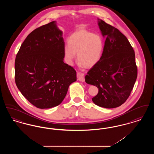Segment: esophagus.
Here are the masks:
<instances>
[{"label":"esophagus","mask_w":154,"mask_h":154,"mask_svg":"<svg viewBox=\"0 0 154 154\" xmlns=\"http://www.w3.org/2000/svg\"><path fill=\"white\" fill-rule=\"evenodd\" d=\"M77 79L78 80L80 81L81 82H84L85 81V78H84V74L81 72H78L77 74Z\"/></svg>","instance_id":"1"}]
</instances>
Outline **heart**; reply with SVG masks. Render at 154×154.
Instances as JSON below:
<instances>
[{"instance_id": "b5f03b06", "label": "heart", "mask_w": 154, "mask_h": 154, "mask_svg": "<svg viewBox=\"0 0 154 154\" xmlns=\"http://www.w3.org/2000/svg\"><path fill=\"white\" fill-rule=\"evenodd\" d=\"M68 44L63 48L66 63L72 65L77 53L78 63L81 67L95 65L101 58L104 50L102 36L87 30H79L72 34Z\"/></svg>"}]
</instances>
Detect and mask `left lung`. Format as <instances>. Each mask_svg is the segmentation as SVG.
<instances>
[{
  "label": "left lung",
  "instance_id": "1",
  "mask_svg": "<svg viewBox=\"0 0 154 154\" xmlns=\"http://www.w3.org/2000/svg\"><path fill=\"white\" fill-rule=\"evenodd\" d=\"M98 26L106 37L104 50L101 58L88 71L85 79L99 89L93 102L112 109L125 102L134 87L137 76L135 54L126 37L118 29L100 19Z\"/></svg>",
  "mask_w": 154,
  "mask_h": 154
}]
</instances>
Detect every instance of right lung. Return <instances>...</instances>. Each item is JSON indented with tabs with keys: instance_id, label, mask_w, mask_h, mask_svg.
<instances>
[{
	"instance_id": "add662e5",
	"label": "right lung",
	"mask_w": 154,
	"mask_h": 154,
	"mask_svg": "<svg viewBox=\"0 0 154 154\" xmlns=\"http://www.w3.org/2000/svg\"><path fill=\"white\" fill-rule=\"evenodd\" d=\"M62 35L56 21L42 26L28 35L16 55V85L39 109L58 106L77 80L75 70L63 61Z\"/></svg>"
}]
</instances>
